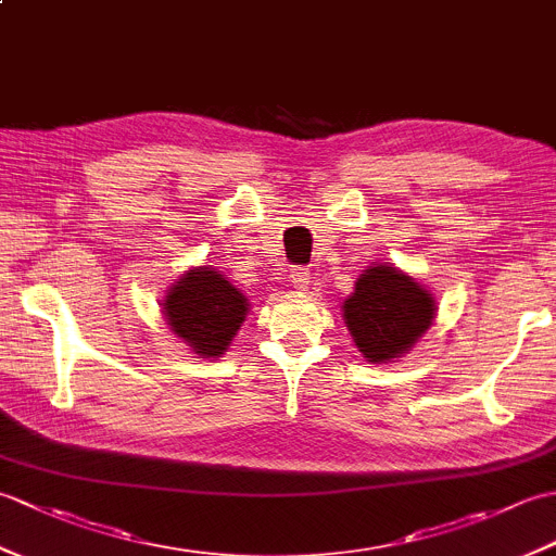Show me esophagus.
Listing matches in <instances>:
<instances>
[{"instance_id": "1", "label": "esophagus", "mask_w": 556, "mask_h": 556, "mask_svg": "<svg viewBox=\"0 0 556 556\" xmlns=\"http://www.w3.org/2000/svg\"><path fill=\"white\" fill-rule=\"evenodd\" d=\"M311 279H313V277H311L308 269H303V267L291 269V281H293V287H296V289H301V291L308 289Z\"/></svg>"}]
</instances>
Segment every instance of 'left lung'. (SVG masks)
Returning <instances> with one entry per match:
<instances>
[{"label":"left lung","mask_w":556,"mask_h":556,"mask_svg":"<svg viewBox=\"0 0 556 556\" xmlns=\"http://www.w3.org/2000/svg\"><path fill=\"white\" fill-rule=\"evenodd\" d=\"M432 293L387 265L365 269L356 291L344 301L349 332L370 363H384L406 353L432 325Z\"/></svg>","instance_id":"obj_1"}]
</instances>
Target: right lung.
I'll return each instance as SVG.
<instances>
[{
    "label": "right lung",
    "mask_w": 556,
    "mask_h": 556,
    "mask_svg": "<svg viewBox=\"0 0 556 556\" xmlns=\"http://www.w3.org/2000/svg\"><path fill=\"white\" fill-rule=\"evenodd\" d=\"M162 305L174 334L207 358L229 346L248 313V299L212 267L188 271Z\"/></svg>",
    "instance_id": "right-lung-1"
}]
</instances>
